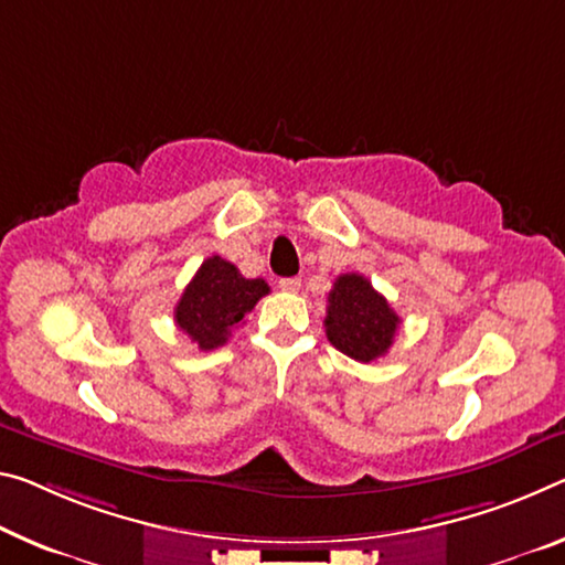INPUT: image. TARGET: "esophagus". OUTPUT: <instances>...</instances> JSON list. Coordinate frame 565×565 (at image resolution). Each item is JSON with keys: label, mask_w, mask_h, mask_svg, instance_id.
I'll list each match as a JSON object with an SVG mask.
<instances>
[{"label": "esophagus", "mask_w": 565, "mask_h": 565, "mask_svg": "<svg viewBox=\"0 0 565 565\" xmlns=\"http://www.w3.org/2000/svg\"><path fill=\"white\" fill-rule=\"evenodd\" d=\"M279 289L286 294H297L301 289L299 276H289V279H279Z\"/></svg>", "instance_id": "34e87169"}]
</instances>
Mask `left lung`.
Wrapping results in <instances>:
<instances>
[{"instance_id": "1", "label": "left lung", "mask_w": 565, "mask_h": 565, "mask_svg": "<svg viewBox=\"0 0 565 565\" xmlns=\"http://www.w3.org/2000/svg\"><path fill=\"white\" fill-rule=\"evenodd\" d=\"M327 339L356 362H374L395 342L399 317L362 274L337 276L327 297Z\"/></svg>"}]
</instances>
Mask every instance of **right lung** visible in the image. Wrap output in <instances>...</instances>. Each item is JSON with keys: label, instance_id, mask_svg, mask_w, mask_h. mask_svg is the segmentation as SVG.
Segmentation results:
<instances>
[{"label": "right lung", "instance_id": "right-lung-1", "mask_svg": "<svg viewBox=\"0 0 565 565\" xmlns=\"http://www.w3.org/2000/svg\"><path fill=\"white\" fill-rule=\"evenodd\" d=\"M264 279H246L238 268L221 256H211L185 286L175 303V324L203 352L223 347L256 301L266 297Z\"/></svg>", "mask_w": 565, "mask_h": 565}]
</instances>
